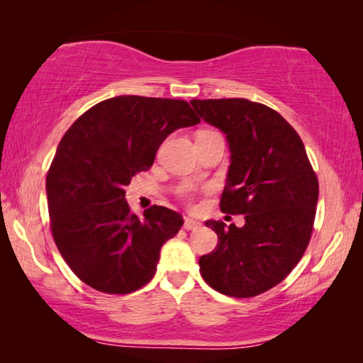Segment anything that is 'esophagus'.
Listing matches in <instances>:
<instances>
[{"instance_id":"esophagus-1","label":"esophagus","mask_w":363,"mask_h":363,"mask_svg":"<svg viewBox=\"0 0 363 363\" xmlns=\"http://www.w3.org/2000/svg\"><path fill=\"white\" fill-rule=\"evenodd\" d=\"M200 227H201V224L199 223V220H194L190 218H186V220H184V229L186 230H196V229H200Z\"/></svg>"}]
</instances>
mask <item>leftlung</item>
Listing matches in <instances>:
<instances>
[{
    "label": "left lung",
    "instance_id": "obj_1",
    "mask_svg": "<svg viewBox=\"0 0 363 363\" xmlns=\"http://www.w3.org/2000/svg\"><path fill=\"white\" fill-rule=\"evenodd\" d=\"M190 104L229 144L220 211L245 214L242 227L206 220L219 242L200 257V274L227 296H256L279 285L304 255L318 200L315 173L298 133L275 110L238 97Z\"/></svg>",
    "mask_w": 363,
    "mask_h": 363
}]
</instances>
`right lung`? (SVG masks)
<instances>
[{"mask_svg":"<svg viewBox=\"0 0 363 363\" xmlns=\"http://www.w3.org/2000/svg\"><path fill=\"white\" fill-rule=\"evenodd\" d=\"M186 101L118 96L73 123L46 177L52 237L77 277L97 291L128 294L153 279L160 251L184 224L153 205L139 219L125 187L149 169L171 133L199 125Z\"/></svg>","mask_w":363,"mask_h":363,"instance_id":"right-lung-1","label":"right lung"}]
</instances>
